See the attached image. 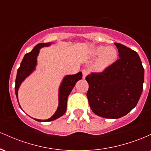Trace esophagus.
<instances>
[{"instance_id": "34e87169", "label": "esophagus", "mask_w": 151, "mask_h": 151, "mask_svg": "<svg viewBox=\"0 0 151 151\" xmlns=\"http://www.w3.org/2000/svg\"><path fill=\"white\" fill-rule=\"evenodd\" d=\"M89 74V71L87 70H82V74H83V79H85L87 74Z\"/></svg>"}]
</instances>
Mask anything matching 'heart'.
<instances>
[{
  "instance_id": "1",
  "label": "heart",
  "mask_w": 151,
  "mask_h": 151,
  "mask_svg": "<svg viewBox=\"0 0 151 151\" xmlns=\"http://www.w3.org/2000/svg\"><path fill=\"white\" fill-rule=\"evenodd\" d=\"M91 55L93 57H99L96 67L99 70L108 68L113 65L118 58V52L114 47L97 46L92 50Z\"/></svg>"
}]
</instances>
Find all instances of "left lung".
Masks as SVG:
<instances>
[{
	"instance_id": "1",
	"label": "left lung",
	"mask_w": 151,
	"mask_h": 151,
	"mask_svg": "<svg viewBox=\"0 0 151 151\" xmlns=\"http://www.w3.org/2000/svg\"><path fill=\"white\" fill-rule=\"evenodd\" d=\"M120 58L100 73L86 76L88 101L95 114L119 119L136 107L143 91L144 69L134 50L114 43Z\"/></svg>"
}]
</instances>
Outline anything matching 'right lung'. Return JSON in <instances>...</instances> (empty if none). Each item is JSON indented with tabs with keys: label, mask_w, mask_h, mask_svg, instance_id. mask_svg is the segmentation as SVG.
<instances>
[{
	"label": "right lung",
	"mask_w": 151,
	"mask_h": 151,
	"mask_svg": "<svg viewBox=\"0 0 151 151\" xmlns=\"http://www.w3.org/2000/svg\"><path fill=\"white\" fill-rule=\"evenodd\" d=\"M51 45V42L46 43H39L32 49L30 52L25 54L22 59L20 67L18 68V72H17L16 79H15V91L16 94L17 99L18 101V89L20 87V84L25 79L30 75L34 70H35V67L37 66V58L39 55L40 48L44 47H48ZM82 78V73L81 72H78L76 74H70V75H66L62 79V81L59 88V104L57 109V111L54 115L50 119L47 120L41 121L40 119H35V120L40 121V122H45V121H54L58 118L61 117L64 115L67 110V102L69 95L72 91L74 86H75L77 81L80 80ZM19 104V101H18ZM20 106V105H19Z\"/></svg>",
	"instance_id": "add662e5"
}]
</instances>
